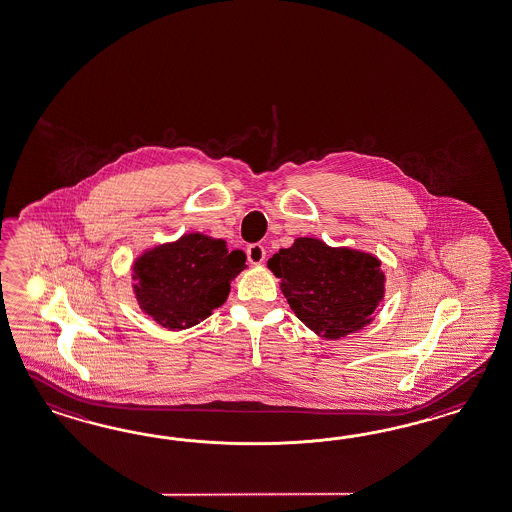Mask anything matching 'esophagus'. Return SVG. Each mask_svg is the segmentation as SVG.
Masks as SVG:
<instances>
[{"mask_svg": "<svg viewBox=\"0 0 512 512\" xmlns=\"http://www.w3.org/2000/svg\"><path fill=\"white\" fill-rule=\"evenodd\" d=\"M264 257H266L264 246H261V244H251V246H248V261L251 264H261L264 261Z\"/></svg>", "mask_w": 512, "mask_h": 512, "instance_id": "esophagus-1", "label": "esophagus"}]
</instances>
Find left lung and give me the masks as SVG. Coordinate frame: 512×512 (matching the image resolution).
<instances>
[{"label": "left lung", "mask_w": 512, "mask_h": 512, "mask_svg": "<svg viewBox=\"0 0 512 512\" xmlns=\"http://www.w3.org/2000/svg\"><path fill=\"white\" fill-rule=\"evenodd\" d=\"M379 266L374 255L329 248L316 238H298L268 261L292 311L329 340L346 337L372 320L385 294Z\"/></svg>", "instance_id": "8db88e82"}]
</instances>
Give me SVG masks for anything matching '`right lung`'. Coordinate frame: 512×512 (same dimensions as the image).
<instances>
[{
  "label": "right lung",
  "mask_w": 512,
  "mask_h": 512,
  "mask_svg": "<svg viewBox=\"0 0 512 512\" xmlns=\"http://www.w3.org/2000/svg\"><path fill=\"white\" fill-rule=\"evenodd\" d=\"M246 253L227 250L222 238L190 233L138 257L133 281L140 309L168 329L200 324L229 294L246 268Z\"/></svg>",
  "instance_id": "right-lung-1"
}]
</instances>
